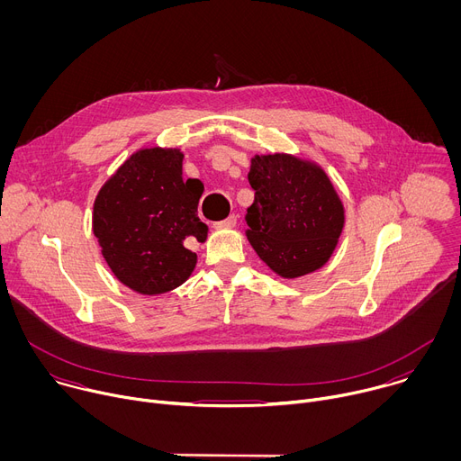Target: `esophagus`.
<instances>
[{"mask_svg": "<svg viewBox=\"0 0 461 461\" xmlns=\"http://www.w3.org/2000/svg\"><path fill=\"white\" fill-rule=\"evenodd\" d=\"M235 224H237V215H230L228 219L215 222L213 228H215V230H230V228H233Z\"/></svg>", "mask_w": 461, "mask_h": 461, "instance_id": "34e87169", "label": "esophagus"}]
</instances>
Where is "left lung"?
I'll return each mask as SVG.
<instances>
[{"instance_id": "8db88e82", "label": "left lung", "mask_w": 461, "mask_h": 461, "mask_svg": "<svg viewBox=\"0 0 461 461\" xmlns=\"http://www.w3.org/2000/svg\"><path fill=\"white\" fill-rule=\"evenodd\" d=\"M255 201L246 237L257 255L285 279L319 270L334 253L345 208L328 175L294 155H255L248 173Z\"/></svg>"}]
</instances>
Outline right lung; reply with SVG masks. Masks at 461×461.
Here are the masks:
<instances>
[{"label":"right lung","instance_id":"add662e5","mask_svg":"<svg viewBox=\"0 0 461 461\" xmlns=\"http://www.w3.org/2000/svg\"><path fill=\"white\" fill-rule=\"evenodd\" d=\"M182 151L146 148L131 155L102 185L93 233L114 277L142 295H160L187 281L208 226L196 217L204 185L182 178Z\"/></svg>","mask_w":461,"mask_h":461}]
</instances>
